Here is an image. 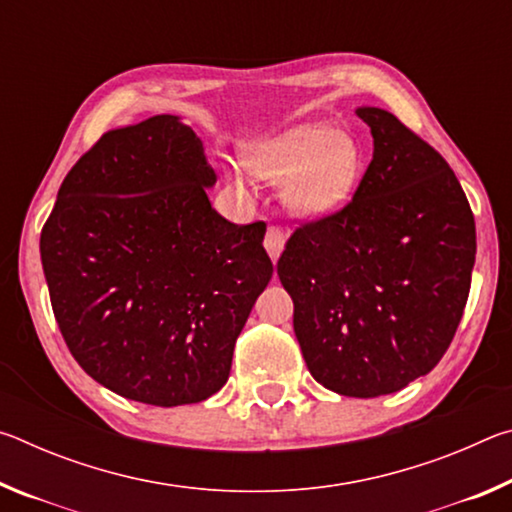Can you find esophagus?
Segmentation results:
<instances>
[{
  "mask_svg": "<svg viewBox=\"0 0 512 512\" xmlns=\"http://www.w3.org/2000/svg\"><path fill=\"white\" fill-rule=\"evenodd\" d=\"M284 244H287V235H284V230L277 228V225H268L266 237H264V248L266 253L271 255L273 262H277V257L282 255Z\"/></svg>",
  "mask_w": 512,
  "mask_h": 512,
  "instance_id": "34e87169",
  "label": "esophagus"
}]
</instances>
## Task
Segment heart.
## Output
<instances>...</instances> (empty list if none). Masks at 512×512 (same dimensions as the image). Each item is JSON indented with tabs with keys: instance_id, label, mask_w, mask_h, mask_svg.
I'll list each match as a JSON object with an SVG mask.
<instances>
[{
	"instance_id": "b5f03b06",
	"label": "heart",
	"mask_w": 512,
	"mask_h": 512,
	"mask_svg": "<svg viewBox=\"0 0 512 512\" xmlns=\"http://www.w3.org/2000/svg\"><path fill=\"white\" fill-rule=\"evenodd\" d=\"M248 167L268 183H284L282 203L291 214L320 219L341 210L359 187L363 149L357 137L329 124H300L253 146Z\"/></svg>"
}]
</instances>
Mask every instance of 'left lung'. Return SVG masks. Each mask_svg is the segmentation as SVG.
I'll use <instances>...</instances> for the list:
<instances>
[{"instance_id": "obj_1", "label": "left lung", "mask_w": 512, "mask_h": 512, "mask_svg": "<svg viewBox=\"0 0 512 512\" xmlns=\"http://www.w3.org/2000/svg\"><path fill=\"white\" fill-rule=\"evenodd\" d=\"M357 115L375 140L357 192L296 228L277 275L318 384L379 397L443 359L470 293L476 230L443 155L391 112Z\"/></svg>"}]
</instances>
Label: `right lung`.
I'll return each mask as SVG.
<instances>
[{
	"instance_id": "add662e5",
	"label": "right lung",
	"mask_w": 512,
	"mask_h": 512,
	"mask_svg": "<svg viewBox=\"0 0 512 512\" xmlns=\"http://www.w3.org/2000/svg\"><path fill=\"white\" fill-rule=\"evenodd\" d=\"M203 142L173 115L101 135L58 189L40 257L79 366L126 400L203 402L273 275L262 221L214 210Z\"/></svg>"
}]
</instances>
